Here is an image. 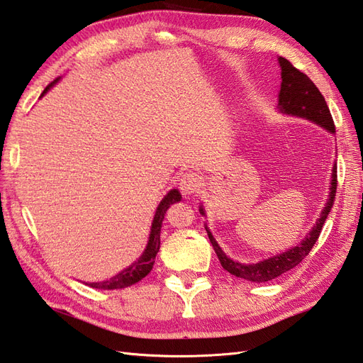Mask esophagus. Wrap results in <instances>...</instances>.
<instances>
[{"mask_svg": "<svg viewBox=\"0 0 363 363\" xmlns=\"http://www.w3.org/2000/svg\"><path fill=\"white\" fill-rule=\"evenodd\" d=\"M202 187V178L196 173H185L181 179V190L185 195H196Z\"/></svg>", "mask_w": 363, "mask_h": 363, "instance_id": "esophagus-1", "label": "esophagus"}]
</instances>
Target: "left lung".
Listing matches in <instances>:
<instances>
[{
    "instance_id": "8db88e82",
    "label": "left lung",
    "mask_w": 363,
    "mask_h": 363,
    "mask_svg": "<svg viewBox=\"0 0 363 363\" xmlns=\"http://www.w3.org/2000/svg\"><path fill=\"white\" fill-rule=\"evenodd\" d=\"M278 63H280V67H281V88H280V94H278V106H277L280 109V113L311 121L315 125L322 126V128H325L326 131L334 134L335 126L330 113V108H328L325 97L314 85L313 80H311L306 74L300 72L297 67H294L292 63L283 57H278ZM335 189H337V164H334L333 167L330 195H328L326 204L313 229L309 230V233L297 244V246L284 250L281 254L261 259L258 263L244 264L227 257L206 224L208 240L212 242L218 258H220L221 266L229 274L242 278V280L255 281V283H264L269 280H274V278L280 277L281 274L291 271V269L300 264L301 259H305L306 255L311 252V249L314 247L318 235L322 232V227L326 221V216L333 208ZM199 213L206 216V210L202 206L199 207Z\"/></svg>"
}]
</instances>
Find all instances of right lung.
<instances>
[{
	"label": "right lung",
	"instance_id": "obj_1",
	"mask_svg": "<svg viewBox=\"0 0 363 363\" xmlns=\"http://www.w3.org/2000/svg\"><path fill=\"white\" fill-rule=\"evenodd\" d=\"M58 80H60V77L55 79L52 83H49L46 89L43 91V94H41V97H43ZM182 196H181L179 190L173 189V190L167 193L161 202H159L155 218H153V223H151V232H150L148 244H147L145 250H143V254L140 255V258L138 261H134L131 266L123 269V271H121L117 275L111 277L109 280L99 281V283H86V284L91 286V288H96V289L111 291V289L128 288V286L140 281L143 277H147L151 272V269H153L159 247H161V227H162L164 216L167 213V208L170 207L172 204H174V202H179Z\"/></svg>",
	"mask_w": 363,
	"mask_h": 363
}]
</instances>
